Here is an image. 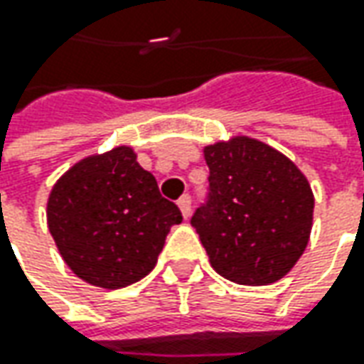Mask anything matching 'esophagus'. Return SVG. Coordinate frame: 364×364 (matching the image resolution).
<instances>
[{
    "label": "esophagus",
    "instance_id": "1",
    "mask_svg": "<svg viewBox=\"0 0 364 364\" xmlns=\"http://www.w3.org/2000/svg\"><path fill=\"white\" fill-rule=\"evenodd\" d=\"M178 206H180V210H182V217L188 218L190 217V210H192V200H190L188 194H184L180 200H178Z\"/></svg>",
    "mask_w": 364,
    "mask_h": 364
}]
</instances>
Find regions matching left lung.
I'll return each mask as SVG.
<instances>
[{
	"mask_svg": "<svg viewBox=\"0 0 364 364\" xmlns=\"http://www.w3.org/2000/svg\"><path fill=\"white\" fill-rule=\"evenodd\" d=\"M208 194L190 225L213 269L241 286H269L301 257L314 215V194L277 149L251 137L204 147Z\"/></svg>",
	"mask_w": 364,
	"mask_h": 364,
	"instance_id": "1",
	"label": "left lung"
}]
</instances>
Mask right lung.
Listing matches in <instances>:
<instances>
[{
    "instance_id": "right-lung-1",
    "label": "right lung",
    "mask_w": 364,
    "mask_h": 364,
    "mask_svg": "<svg viewBox=\"0 0 364 364\" xmlns=\"http://www.w3.org/2000/svg\"><path fill=\"white\" fill-rule=\"evenodd\" d=\"M46 217L66 265L107 289L146 277L170 227L182 223L180 208L125 146L75 164L50 192Z\"/></svg>"
}]
</instances>
